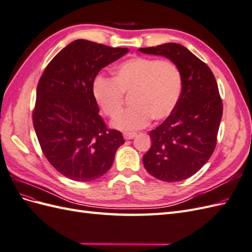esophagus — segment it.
I'll use <instances>...</instances> for the list:
<instances>
[{
	"mask_svg": "<svg viewBox=\"0 0 252 252\" xmlns=\"http://www.w3.org/2000/svg\"><path fill=\"white\" fill-rule=\"evenodd\" d=\"M135 136H136V133H131V132H125L124 133V138L125 139H133Z\"/></svg>",
	"mask_w": 252,
	"mask_h": 252,
	"instance_id": "34e87169",
	"label": "esophagus"
}]
</instances>
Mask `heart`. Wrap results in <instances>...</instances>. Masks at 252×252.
I'll use <instances>...</instances> for the list:
<instances>
[{
	"label": "heart",
	"mask_w": 252,
	"mask_h": 252,
	"mask_svg": "<svg viewBox=\"0 0 252 252\" xmlns=\"http://www.w3.org/2000/svg\"><path fill=\"white\" fill-rule=\"evenodd\" d=\"M114 74L115 79L95 76L93 94L103 113L115 117L121 110L124 94H132L133 106L112 121L115 128L126 132L139 130L152 118L169 117L177 107L183 77L173 62L136 56L119 63Z\"/></svg>",
	"instance_id": "obj_1"
}]
</instances>
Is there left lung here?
<instances>
[{"label": "left lung", "mask_w": 252, "mask_h": 252, "mask_svg": "<svg viewBox=\"0 0 252 252\" xmlns=\"http://www.w3.org/2000/svg\"><path fill=\"white\" fill-rule=\"evenodd\" d=\"M178 64L183 88L175 111L150 132L151 148L143 157L146 170L164 182H179L201 169L215 149L222 116L218 86L208 64L179 43L140 48Z\"/></svg>", "instance_id": "1"}]
</instances>
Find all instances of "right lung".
I'll return each mask as SVG.
<instances>
[{
  "label": "right lung",
  "mask_w": 252,
  "mask_h": 252,
  "mask_svg": "<svg viewBox=\"0 0 252 252\" xmlns=\"http://www.w3.org/2000/svg\"><path fill=\"white\" fill-rule=\"evenodd\" d=\"M128 52L85 39L64 47L37 86L33 124L44 157L63 176L79 182L102 177L125 144L99 115L93 83L99 71Z\"/></svg>",
  "instance_id": "add662e5"
}]
</instances>
